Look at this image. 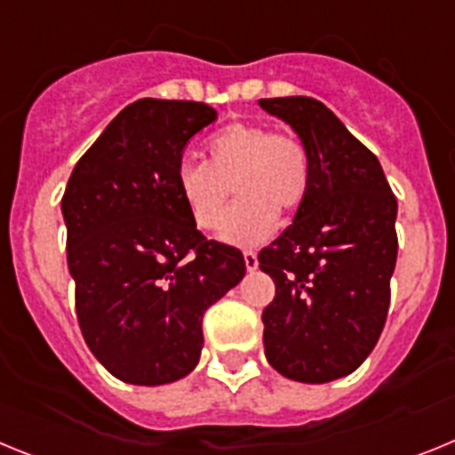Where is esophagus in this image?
<instances>
[{"instance_id":"obj_1","label":"esophagus","mask_w":455,"mask_h":455,"mask_svg":"<svg viewBox=\"0 0 455 455\" xmlns=\"http://www.w3.org/2000/svg\"><path fill=\"white\" fill-rule=\"evenodd\" d=\"M243 262H246L248 271H255L257 264H259V262H257V252L255 251H246V252H243Z\"/></svg>"}]
</instances>
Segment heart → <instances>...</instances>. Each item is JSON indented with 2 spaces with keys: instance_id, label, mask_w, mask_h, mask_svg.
Instances as JSON below:
<instances>
[{
  "instance_id": "heart-1",
  "label": "heart",
  "mask_w": 455,
  "mask_h": 455,
  "mask_svg": "<svg viewBox=\"0 0 455 455\" xmlns=\"http://www.w3.org/2000/svg\"><path fill=\"white\" fill-rule=\"evenodd\" d=\"M207 162L184 159L175 171L180 198L200 230L219 228L231 187L242 198L220 228V239L251 246L267 239L275 214H293L312 188L305 140L262 123H230L204 140Z\"/></svg>"
}]
</instances>
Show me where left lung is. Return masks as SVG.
I'll return each mask as SVG.
<instances>
[{
	"mask_svg": "<svg viewBox=\"0 0 455 455\" xmlns=\"http://www.w3.org/2000/svg\"><path fill=\"white\" fill-rule=\"evenodd\" d=\"M312 155V188L293 223L259 251L275 299L264 307V353L275 371L328 383L367 360L383 332L396 264V198L376 155L315 98H268Z\"/></svg>",
	"mask_w": 455,
	"mask_h": 455,
	"instance_id": "8db88e82",
	"label": "left lung"
}]
</instances>
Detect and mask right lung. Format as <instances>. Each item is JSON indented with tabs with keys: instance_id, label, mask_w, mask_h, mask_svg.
I'll use <instances>...</instances> for the list:
<instances>
[{
	"instance_id": "add662e5",
	"label": "right lung",
	"mask_w": 455,
	"mask_h": 455,
	"mask_svg": "<svg viewBox=\"0 0 455 455\" xmlns=\"http://www.w3.org/2000/svg\"><path fill=\"white\" fill-rule=\"evenodd\" d=\"M214 120L204 102L136 100L68 180L61 209L79 328L124 383L191 373L204 312L246 275L239 248L209 241L175 184L184 146Z\"/></svg>"
}]
</instances>
